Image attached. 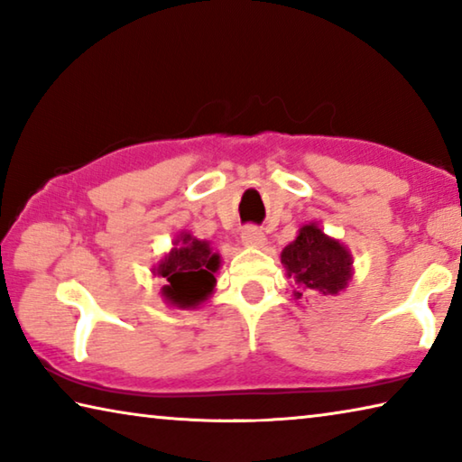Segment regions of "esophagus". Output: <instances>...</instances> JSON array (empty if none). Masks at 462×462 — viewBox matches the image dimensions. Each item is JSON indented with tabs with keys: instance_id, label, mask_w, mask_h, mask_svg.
I'll return each mask as SVG.
<instances>
[{
	"instance_id": "obj_1",
	"label": "esophagus",
	"mask_w": 462,
	"mask_h": 462,
	"mask_svg": "<svg viewBox=\"0 0 462 462\" xmlns=\"http://www.w3.org/2000/svg\"><path fill=\"white\" fill-rule=\"evenodd\" d=\"M240 240L245 246H263L264 242H267L263 230L256 228V226H246V228H242Z\"/></svg>"
}]
</instances>
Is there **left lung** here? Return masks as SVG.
Masks as SVG:
<instances>
[{"label": "left lung", "instance_id": "left-lung-1", "mask_svg": "<svg viewBox=\"0 0 462 462\" xmlns=\"http://www.w3.org/2000/svg\"><path fill=\"white\" fill-rule=\"evenodd\" d=\"M281 263L287 277L295 279L303 293L336 295L348 285L353 277V256L348 248L338 240L326 236L316 224H306L300 228L297 238L281 253Z\"/></svg>", "mask_w": 462, "mask_h": 462}]
</instances>
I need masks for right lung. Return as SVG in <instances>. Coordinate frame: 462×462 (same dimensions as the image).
<instances>
[{"label": "right lung", "instance_id": "add662e5", "mask_svg": "<svg viewBox=\"0 0 462 462\" xmlns=\"http://www.w3.org/2000/svg\"><path fill=\"white\" fill-rule=\"evenodd\" d=\"M220 269V254L212 253L208 240H198L183 232L175 248L152 269L165 279L162 297L177 308H195L214 291V273Z\"/></svg>", "mask_w": 462, "mask_h": 462}]
</instances>
